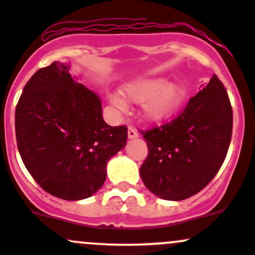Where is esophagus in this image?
<instances>
[{"label":"esophagus","instance_id":"obj_1","mask_svg":"<svg viewBox=\"0 0 255 255\" xmlns=\"http://www.w3.org/2000/svg\"><path fill=\"white\" fill-rule=\"evenodd\" d=\"M128 138H129V139H135V138H138V132L133 127L128 128Z\"/></svg>","mask_w":255,"mask_h":255}]
</instances>
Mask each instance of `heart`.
Returning a JSON list of instances; mask_svg holds the SVG:
<instances>
[{
  "mask_svg": "<svg viewBox=\"0 0 255 255\" xmlns=\"http://www.w3.org/2000/svg\"><path fill=\"white\" fill-rule=\"evenodd\" d=\"M122 95L110 96L112 106L120 111L127 110V102L140 104L139 115L146 122H160L170 117L181 106L186 89L180 81H169L164 76H145L127 82Z\"/></svg>",
  "mask_w": 255,
  "mask_h": 255,
  "instance_id": "b5f03b06",
  "label": "heart"
}]
</instances>
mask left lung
<instances>
[{
	"mask_svg": "<svg viewBox=\"0 0 255 255\" xmlns=\"http://www.w3.org/2000/svg\"><path fill=\"white\" fill-rule=\"evenodd\" d=\"M232 125L228 94L213 75L179 117L144 133L148 156L139 173L146 189L169 201L201 191L225 161Z\"/></svg>",
	"mask_w": 255,
	"mask_h": 255,
	"instance_id": "8db88e82",
	"label": "left lung"
}]
</instances>
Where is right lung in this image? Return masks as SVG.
I'll list each match as a JSON object with an SVG mask.
<instances>
[{
  "instance_id": "obj_1",
  "label": "right lung",
  "mask_w": 255,
  "mask_h": 255,
  "mask_svg": "<svg viewBox=\"0 0 255 255\" xmlns=\"http://www.w3.org/2000/svg\"><path fill=\"white\" fill-rule=\"evenodd\" d=\"M54 61L29 79L16 107L18 151L48 194L78 201L96 194L107 161L127 144V128L102 118L101 99Z\"/></svg>"
}]
</instances>
